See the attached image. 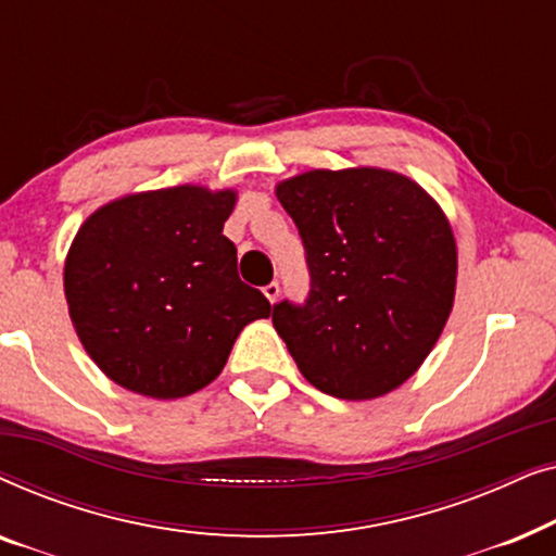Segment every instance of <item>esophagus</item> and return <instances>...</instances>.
<instances>
[{
	"label": "esophagus",
	"mask_w": 556,
	"mask_h": 556,
	"mask_svg": "<svg viewBox=\"0 0 556 556\" xmlns=\"http://www.w3.org/2000/svg\"><path fill=\"white\" fill-rule=\"evenodd\" d=\"M263 293H265V299H268L270 303H276L278 295H280V286L276 283V280H273V283H268V286L263 288Z\"/></svg>",
	"instance_id": "1"
}]
</instances>
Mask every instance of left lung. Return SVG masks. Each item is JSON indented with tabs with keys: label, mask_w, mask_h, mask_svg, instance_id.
I'll use <instances>...</instances> for the list:
<instances>
[{
	"label": "left lung",
	"mask_w": 556,
	"mask_h": 556,
	"mask_svg": "<svg viewBox=\"0 0 556 556\" xmlns=\"http://www.w3.org/2000/svg\"><path fill=\"white\" fill-rule=\"evenodd\" d=\"M311 270L306 306L273 326L306 382L377 400L422 367L453 311L458 245L443 207L382 166L311 169L276 185Z\"/></svg>",
	"instance_id": "8db88e82"
}]
</instances>
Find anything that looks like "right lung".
<instances>
[{
  "label": "right lung",
  "instance_id": "add662e5",
  "mask_svg": "<svg viewBox=\"0 0 556 556\" xmlns=\"http://www.w3.org/2000/svg\"><path fill=\"white\" fill-rule=\"evenodd\" d=\"M235 202L232 187L147 189L78 227L63 265L67 314L111 382L151 400L187 397L215 382L248 324L270 316L223 235Z\"/></svg>",
  "mask_w": 556,
  "mask_h": 556
}]
</instances>
